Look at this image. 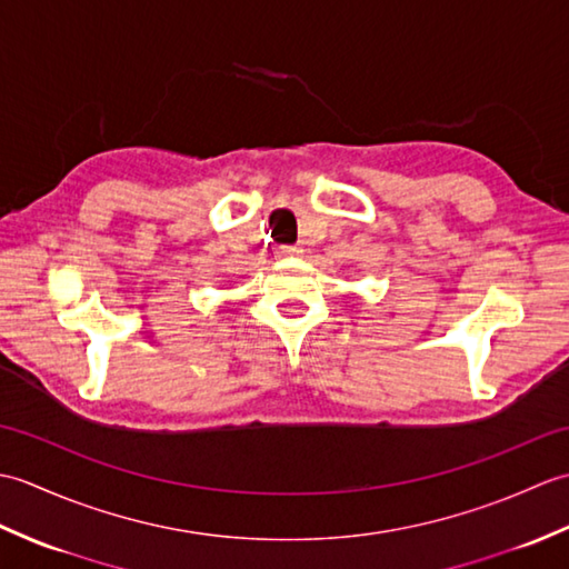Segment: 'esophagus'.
<instances>
[{
	"mask_svg": "<svg viewBox=\"0 0 569 569\" xmlns=\"http://www.w3.org/2000/svg\"><path fill=\"white\" fill-rule=\"evenodd\" d=\"M303 253V249H300L298 244H281L278 247V257H300Z\"/></svg>",
	"mask_w": 569,
	"mask_h": 569,
	"instance_id": "34e87169",
	"label": "esophagus"
}]
</instances>
